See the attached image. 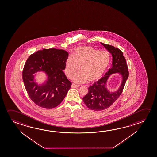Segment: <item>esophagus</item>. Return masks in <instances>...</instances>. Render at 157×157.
<instances>
[{"mask_svg": "<svg viewBox=\"0 0 157 157\" xmlns=\"http://www.w3.org/2000/svg\"><path fill=\"white\" fill-rule=\"evenodd\" d=\"M79 85H75V84H72V88H78L79 87Z\"/></svg>", "mask_w": 157, "mask_h": 157, "instance_id": "1", "label": "esophagus"}]
</instances>
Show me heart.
<instances>
[{
  "instance_id": "obj_1",
  "label": "heart",
  "mask_w": 157,
  "mask_h": 157,
  "mask_svg": "<svg viewBox=\"0 0 157 157\" xmlns=\"http://www.w3.org/2000/svg\"><path fill=\"white\" fill-rule=\"evenodd\" d=\"M110 56L105 51L94 48L90 46L76 48L65 62V73L71 78L79 71H82L72 77L77 83H84L87 80L94 82L101 77L109 66Z\"/></svg>"
}]
</instances>
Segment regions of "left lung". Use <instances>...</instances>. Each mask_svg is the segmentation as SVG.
<instances>
[{
    "label": "left lung",
    "instance_id": "1",
    "mask_svg": "<svg viewBox=\"0 0 157 157\" xmlns=\"http://www.w3.org/2000/svg\"><path fill=\"white\" fill-rule=\"evenodd\" d=\"M101 44L112 55L113 63L112 66L104 76L89 86L88 94L82 98L85 105L89 109L94 111L105 110L113 104L122 93L129 75L126 59L121 50L111 45L102 42ZM114 73L121 75L122 82L117 91L111 92L107 90L106 86L108 79L111 75Z\"/></svg>",
    "mask_w": 157,
    "mask_h": 157
}]
</instances>
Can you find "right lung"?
Here are the masks:
<instances>
[{"instance_id": "1", "label": "right lung", "mask_w": 157, "mask_h": 157, "mask_svg": "<svg viewBox=\"0 0 157 157\" xmlns=\"http://www.w3.org/2000/svg\"><path fill=\"white\" fill-rule=\"evenodd\" d=\"M68 53L56 48L44 49L32 54L26 62L22 72L25 89L31 100L37 106L52 109L60 104L72 83L63 70ZM44 72L47 80L42 85L35 82L34 74Z\"/></svg>"}]
</instances>
